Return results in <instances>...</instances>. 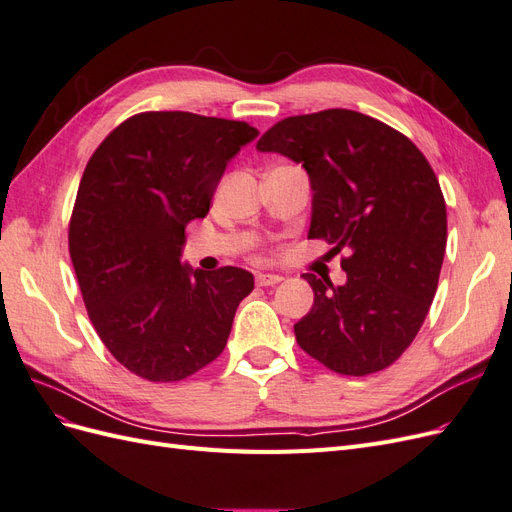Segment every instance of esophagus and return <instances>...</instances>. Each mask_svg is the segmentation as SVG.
I'll use <instances>...</instances> for the list:
<instances>
[{
  "instance_id": "1",
  "label": "esophagus",
  "mask_w": 512,
  "mask_h": 512,
  "mask_svg": "<svg viewBox=\"0 0 512 512\" xmlns=\"http://www.w3.org/2000/svg\"><path fill=\"white\" fill-rule=\"evenodd\" d=\"M284 280L282 275H275V273H258L256 275V284L258 286H275V284H280Z\"/></svg>"
}]
</instances>
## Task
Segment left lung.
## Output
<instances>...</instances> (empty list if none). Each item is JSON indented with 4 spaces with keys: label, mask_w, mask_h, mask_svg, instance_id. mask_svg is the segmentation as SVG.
<instances>
[{
    "label": "left lung",
    "mask_w": 512,
    "mask_h": 512,
    "mask_svg": "<svg viewBox=\"0 0 512 512\" xmlns=\"http://www.w3.org/2000/svg\"><path fill=\"white\" fill-rule=\"evenodd\" d=\"M256 149L305 168L307 237L348 250L346 284L303 275L314 305L294 324L299 346L342 376L389 367L421 329L446 250V205L429 162L410 138L348 108L288 117Z\"/></svg>",
    "instance_id": "1"
}]
</instances>
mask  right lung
Here are the masks:
<instances>
[{"mask_svg": "<svg viewBox=\"0 0 512 512\" xmlns=\"http://www.w3.org/2000/svg\"><path fill=\"white\" fill-rule=\"evenodd\" d=\"M258 130L183 111L126 119L94 151L70 220L87 314L115 359L151 382L183 380L222 354L254 275L181 262L228 162Z\"/></svg>", "mask_w": 512, "mask_h": 512, "instance_id": "obj_1", "label": "right lung"}]
</instances>
